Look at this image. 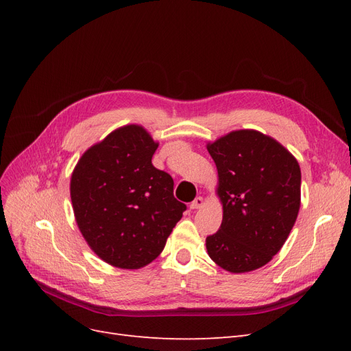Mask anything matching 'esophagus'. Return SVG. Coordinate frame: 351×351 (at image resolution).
I'll use <instances>...</instances> for the list:
<instances>
[{
	"label": "esophagus",
	"instance_id": "34e87169",
	"mask_svg": "<svg viewBox=\"0 0 351 351\" xmlns=\"http://www.w3.org/2000/svg\"><path fill=\"white\" fill-rule=\"evenodd\" d=\"M204 206V197H196L192 204H190V209H199V208H202Z\"/></svg>",
	"mask_w": 351,
	"mask_h": 351
}]
</instances>
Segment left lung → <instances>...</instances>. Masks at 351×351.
Segmentation results:
<instances>
[{
	"label": "left lung",
	"instance_id": "8db88e82",
	"mask_svg": "<svg viewBox=\"0 0 351 351\" xmlns=\"http://www.w3.org/2000/svg\"><path fill=\"white\" fill-rule=\"evenodd\" d=\"M218 169L219 230L209 258L232 274L267 265L289 237L300 209L302 173L289 149L258 130H236L206 145Z\"/></svg>",
	"mask_w": 351,
	"mask_h": 351
}]
</instances>
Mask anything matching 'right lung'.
I'll return each instance as SVG.
<instances>
[{"instance_id": "obj_1", "label": "right lung", "mask_w": 351, "mask_h": 351, "mask_svg": "<svg viewBox=\"0 0 351 351\" xmlns=\"http://www.w3.org/2000/svg\"><path fill=\"white\" fill-rule=\"evenodd\" d=\"M156 147L142 125L127 124L90 146L73 169L77 227L115 268L139 269L156 259L186 210L171 176L152 165Z\"/></svg>"}]
</instances>
